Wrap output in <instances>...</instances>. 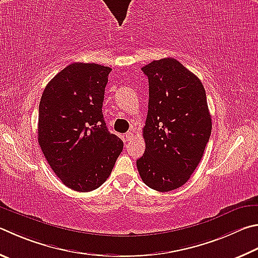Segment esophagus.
Here are the masks:
<instances>
[{
	"mask_svg": "<svg viewBox=\"0 0 258 258\" xmlns=\"http://www.w3.org/2000/svg\"><path fill=\"white\" fill-rule=\"evenodd\" d=\"M125 138H126V141H131V140H133V138H134V133L130 131V132L125 134Z\"/></svg>",
	"mask_w": 258,
	"mask_h": 258,
	"instance_id": "obj_1",
	"label": "esophagus"
}]
</instances>
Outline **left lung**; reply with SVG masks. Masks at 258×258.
Instances as JSON below:
<instances>
[{
    "label": "left lung",
    "mask_w": 258,
    "mask_h": 258,
    "mask_svg": "<svg viewBox=\"0 0 258 258\" xmlns=\"http://www.w3.org/2000/svg\"><path fill=\"white\" fill-rule=\"evenodd\" d=\"M149 79L145 151L137 160L150 188L169 191L189 179L203 157L212 121L200 79L168 57L142 68Z\"/></svg>",
    "instance_id": "obj_1"
}]
</instances>
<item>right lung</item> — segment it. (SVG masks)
<instances>
[{
	"instance_id": "right-lung-1",
	"label": "right lung",
	"mask_w": 258,
	"mask_h": 258,
	"mask_svg": "<svg viewBox=\"0 0 258 258\" xmlns=\"http://www.w3.org/2000/svg\"><path fill=\"white\" fill-rule=\"evenodd\" d=\"M110 71L95 63L70 64L48 82L39 102L41 151L63 184L82 193L104 184L123 151L102 115Z\"/></svg>"
}]
</instances>
